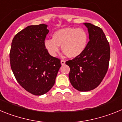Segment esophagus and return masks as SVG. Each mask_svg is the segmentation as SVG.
<instances>
[{
    "instance_id": "obj_1",
    "label": "esophagus",
    "mask_w": 122,
    "mask_h": 122,
    "mask_svg": "<svg viewBox=\"0 0 122 122\" xmlns=\"http://www.w3.org/2000/svg\"><path fill=\"white\" fill-rule=\"evenodd\" d=\"M60 63H61V65H63L65 64V61L63 60H62L60 61Z\"/></svg>"
}]
</instances>
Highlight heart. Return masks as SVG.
I'll return each mask as SVG.
<instances>
[{
  "label": "heart",
  "mask_w": 122,
  "mask_h": 122,
  "mask_svg": "<svg viewBox=\"0 0 122 122\" xmlns=\"http://www.w3.org/2000/svg\"><path fill=\"white\" fill-rule=\"evenodd\" d=\"M52 39L44 42L45 49L51 56H57L59 46L69 58H76L84 51L88 43V34L82 28L65 27L56 30L52 35Z\"/></svg>",
  "instance_id": "heart-1"
}]
</instances>
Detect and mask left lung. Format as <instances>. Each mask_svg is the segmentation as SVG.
I'll return each mask as SVG.
<instances>
[{
    "label": "left lung",
    "mask_w": 122,
    "mask_h": 122,
    "mask_svg": "<svg viewBox=\"0 0 122 122\" xmlns=\"http://www.w3.org/2000/svg\"><path fill=\"white\" fill-rule=\"evenodd\" d=\"M88 29L89 41L82 54L66 61L70 66L69 79L78 91L88 92L100 85L108 70L110 46L103 30L90 23H84Z\"/></svg>",
    "instance_id": "8db88e82"
}]
</instances>
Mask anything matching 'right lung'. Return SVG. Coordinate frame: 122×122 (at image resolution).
Here are the masks:
<instances>
[{
	"label": "right lung",
	"mask_w": 122,
	"mask_h": 122,
	"mask_svg": "<svg viewBox=\"0 0 122 122\" xmlns=\"http://www.w3.org/2000/svg\"><path fill=\"white\" fill-rule=\"evenodd\" d=\"M46 24L29 25L15 35L10 52L11 70L19 84L29 93L42 95L55 84L61 66L60 59L51 56L44 42Z\"/></svg>",
	"instance_id": "right-lung-1"
}]
</instances>
